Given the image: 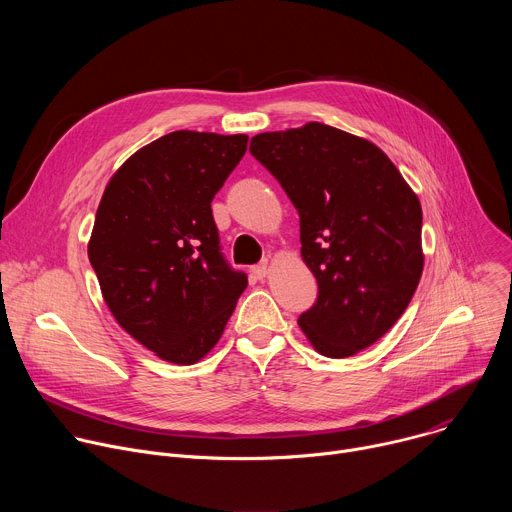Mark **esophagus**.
<instances>
[{
  "mask_svg": "<svg viewBox=\"0 0 512 512\" xmlns=\"http://www.w3.org/2000/svg\"><path fill=\"white\" fill-rule=\"evenodd\" d=\"M253 273H255V277H257V279H265V277H267V273H269V263H267V261H263V263L255 265V267H253Z\"/></svg>",
  "mask_w": 512,
  "mask_h": 512,
  "instance_id": "1",
  "label": "esophagus"
}]
</instances>
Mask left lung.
Here are the masks:
<instances>
[{"mask_svg":"<svg viewBox=\"0 0 512 512\" xmlns=\"http://www.w3.org/2000/svg\"><path fill=\"white\" fill-rule=\"evenodd\" d=\"M249 152L300 214L302 259L320 289L302 332L330 358L375 344L421 279L417 194L373 141L318 121L259 133Z\"/></svg>","mask_w":512,"mask_h":512,"instance_id":"left-lung-1","label":"left lung"}]
</instances>
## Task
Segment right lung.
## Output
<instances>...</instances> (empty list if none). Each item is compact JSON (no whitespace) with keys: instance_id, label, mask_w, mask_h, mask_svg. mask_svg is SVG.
I'll return each mask as SVG.
<instances>
[{"instance_id":"1","label":"right lung","mask_w":512,"mask_h":512,"mask_svg":"<svg viewBox=\"0 0 512 512\" xmlns=\"http://www.w3.org/2000/svg\"><path fill=\"white\" fill-rule=\"evenodd\" d=\"M243 133L172 131L105 186L89 259L117 324L166 362L194 364L221 340L247 287L221 255L210 202L247 152Z\"/></svg>"}]
</instances>
